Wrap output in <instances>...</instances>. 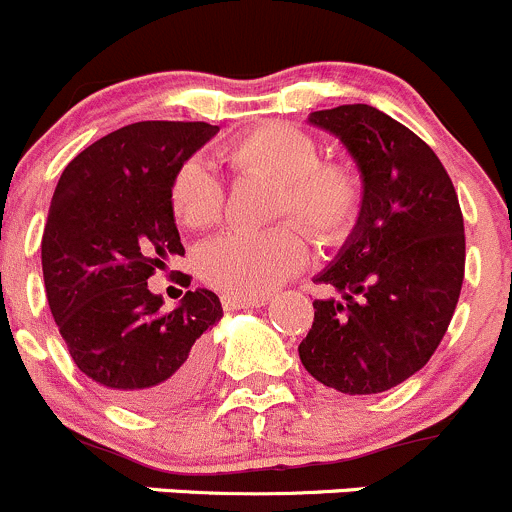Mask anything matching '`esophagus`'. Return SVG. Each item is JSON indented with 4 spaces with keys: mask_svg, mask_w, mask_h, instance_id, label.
Wrapping results in <instances>:
<instances>
[{
    "mask_svg": "<svg viewBox=\"0 0 512 512\" xmlns=\"http://www.w3.org/2000/svg\"><path fill=\"white\" fill-rule=\"evenodd\" d=\"M221 303H224L226 311H231V308H258V306H266L268 303V296H236V293H224L221 296Z\"/></svg>",
    "mask_w": 512,
    "mask_h": 512,
    "instance_id": "34e87169",
    "label": "esophagus"
}]
</instances>
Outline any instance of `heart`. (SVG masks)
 <instances>
[{
    "mask_svg": "<svg viewBox=\"0 0 512 512\" xmlns=\"http://www.w3.org/2000/svg\"><path fill=\"white\" fill-rule=\"evenodd\" d=\"M219 159L236 174L276 181L273 214L296 216L316 241L338 244L356 224L363 181L348 164L318 161L321 149L306 131L268 121L221 146ZM176 219L189 229H209L224 214V186L199 159L176 169L169 189ZM306 236L293 221L266 231H226L201 249L199 271L206 283L236 296H263L306 263Z\"/></svg>",
    "mask_w": 512,
    "mask_h": 512,
    "instance_id": "b5f03b06",
    "label": "heart"
}]
</instances>
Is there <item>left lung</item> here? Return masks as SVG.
Masks as SVG:
<instances>
[{"mask_svg":"<svg viewBox=\"0 0 512 512\" xmlns=\"http://www.w3.org/2000/svg\"><path fill=\"white\" fill-rule=\"evenodd\" d=\"M356 161L363 206L316 283L341 298L313 301L298 346L303 368L348 396L383 393L421 371L443 341L465 273L458 194L435 151L368 104L313 111Z\"/></svg>","mask_w":512,"mask_h":512,"instance_id":"obj_1","label":"left lung"}]
</instances>
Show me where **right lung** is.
<instances>
[{
  "mask_svg": "<svg viewBox=\"0 0 512 512\" xmlns=\"http://www.w3.org/2000/svg\"><path fill=\"white\" fill-rule=\"evenodd\" d=\"M216 131L206 121L121 126L79 151L54 189L42 236L49 308L79 371L121 406L176 408L209 378L219 296L196 288L164 311L146 281L184 256L171 179Z\"/></svg>",
  "mask_w": 512,
  "mask_h": 512,
  "instance_id": "obj_1",
  "label": "right lung"
}]
</instances>
